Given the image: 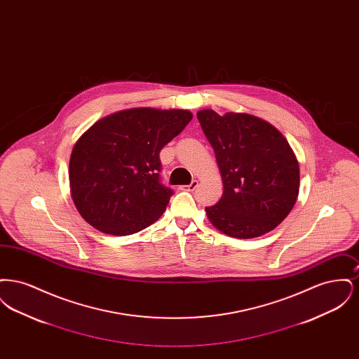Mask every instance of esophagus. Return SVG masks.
<instances>
[{"instance_id": "34e87169", "label": "esophagus", "mask_w": 359, "mask_h": 359, "mask_svg": "<svg viewBox=\"0 0 359 359\" xmlns=\"http://www.w3.org/2000/svg\"><path fill=\"white\" fill-rule=\"evenodd\" d=\"M198 186H199V182L198 180H192L188 186H184L183 189H186V191H194V189H196L198 188Z\"/></svg>"}]
</instances>
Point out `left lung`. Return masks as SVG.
<instances>
[{
	"mask_svg": "<svg viewBox=\"0 0 359 359\" xmlns=\"http://www.w3.org/2000/svg\"><path fill=\"white\" fill-rule=\"evenodd\" d=\"M222 175L223 195L205 207L211 223L229 237H259L283 222L296 203L299 163L288 141L250 114L198 111Z\"/></svg>",
	"mask_w": 359,
	"mask_h": 359,
	"instance_id": "8db88e82",
	"label": "left lung"
}]
</instances>
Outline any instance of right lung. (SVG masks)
I'll return each instance as SVG.
<instances>
[{"mask_svg": "<svg viewBox=\"0 0 359 359\" xmlns=\"http://www.w3.org/2000/svg\"><path fill=\"white\" fill-rule=\"evenodd\" d=\"M191 120L187 110L140 107L95 122L69 158L72 201L86 222L129 236L157 221L173 195L160 179V151Z\"/></svg>", "mask_w": 359, "mask_h": 359, "instance_id": "1", "label": "right lung"}]
</instances>
